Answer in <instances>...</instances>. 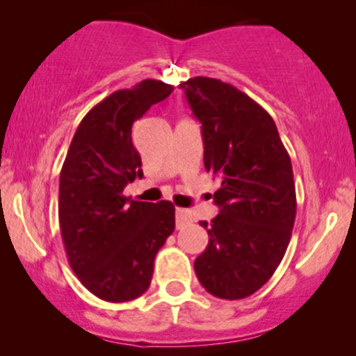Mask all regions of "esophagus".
I'll return each mask as SVG.
<instances>
[{
	"mask_svg": "<svg viewBox=\"0 0 356 356\" xmlns=\"http://www.w3.org/2000/svg\"><path fill=\"white\" fill-rule=\"evenodd\" d=\"M191 222H192L191 211L177 207V209H175V226H177V229H182L184 226H187V224Z\"/></svg>",
	"mask_w": 356,
	"mask_h": 356,
	"instance_id": "esophagus-1",
	"label": "esophagus"
}]
</instances>
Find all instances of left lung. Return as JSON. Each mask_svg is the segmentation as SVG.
Masks as SVG:
<instances>
[{"mask_svg": "<svg viewBox=\"0 0 356 356\" xmlns=\"http://www.w3.org/2000/svg\"><path fill=\"white\" fill-rule=\"evenodd\" d=\"M202 124L204 167L220 187L206 251L194 261L212 296H251L283 259L296 218L293 167L271 115L224 81L194 76L179 85Z\"/></svg>", "mask_w": 356, "mask_h": 356, "instance_id": "left-lung-1", "label": "left lung"}]
</instances>
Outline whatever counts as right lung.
Instances as JSON below:
<instances>
[{
	"label": "right lung",
	"mask_w": 356,
	"mask_h": 356,
	"mask_svg": "<svg viewBox=\"0 0 356 356\" xmlns=\"http://www.w3.org/2000/svg\"><path fill=\"white\" fill-rule=\"evenodd\" d=\"M174 87L147 79L117 90L80 122L60 172L58 219L68 263L100 300L124 303L149 289L154 259L175 227L172 202L129 201L142 177L132 125Z\"/></svg>",
	"instance_id": "add662e5"
}]
</instances>
